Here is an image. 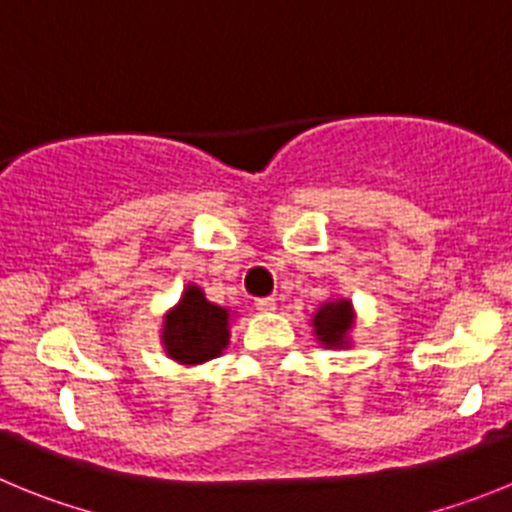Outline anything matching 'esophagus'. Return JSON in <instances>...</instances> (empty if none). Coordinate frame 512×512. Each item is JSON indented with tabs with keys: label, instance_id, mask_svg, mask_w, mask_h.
Returning a JSON list of instances; mask_svg holds the SVG:
<instances>
[{
	"label": "esophagus",
	"instance_id": "34e87169",
	"mask_svg": "<svg viewBox=\"0 0 512 512\" xmlns=\"http://www.w3.org/2000/svg\"><path fill=\"white\" fill-rule=\"evenodd\" d=\"M256 305V310L259 312H274L277 310V300L274 297H259V300L253 302Z\"/></svg>",
	"mask_w": 512,
	"mask_h": 512
}]
</instances>
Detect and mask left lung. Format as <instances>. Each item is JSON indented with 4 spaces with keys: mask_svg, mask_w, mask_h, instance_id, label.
I'll list each match as a JSON object with an SVG mask.
<instances>
[{
    "mask_svg": "<svg viewBox=\"0 0 512 512\" xmlns=\"http://www.w3.org/2000/svg\"><path fill=\"white\" fill-rule=\"evenodd\" d=\"M312 325H315V336H318L325 346H348V330L354 325L351 302H325V305L312 315Z\"/></svg>",
    "mask_w": 512,
    "mask_h": 512,
    "instance_id": "left-lung-1",
    "label": "left lung"
}]
</instances>
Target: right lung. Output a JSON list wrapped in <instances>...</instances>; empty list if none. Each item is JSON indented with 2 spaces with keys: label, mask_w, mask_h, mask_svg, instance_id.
<instances>
[{
  "label": "right lung",
  "mask_w": 512,
  "mask_h": 512,
  "mask_svg": "<svg viewBox=\"0 0 512 512\" xmlns=\"http://www.w3.org/2000/svg\"><path fill=\"white\" fill-rule=\"evenodd\" d=\"M228 310L205 300L200 287L189 284L179 305L164 320V348L179 364H202L228 346Z\"/></svg>",
  "instance_id": "obj_1"
}]
</instances>
